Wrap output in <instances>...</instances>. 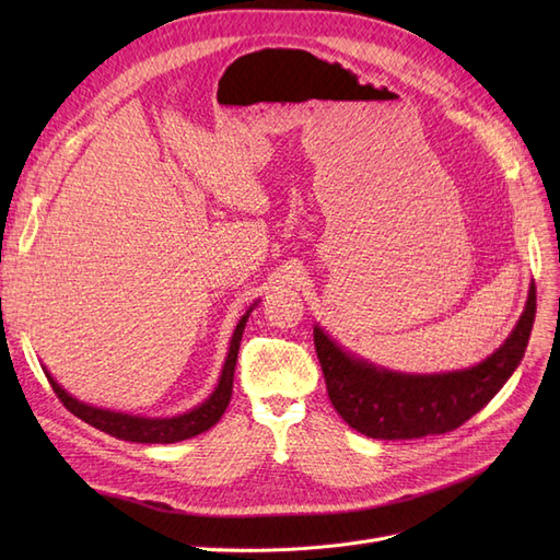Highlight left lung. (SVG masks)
I'll list each match as a JSON object with an SVG mask.
<instances>
[{
    "label": "left lung",
    "instance_id": "1",
    "mask_svg": "<svg viewBox=\"0 0 560 560\" xmlns=\"http://www.w3.org/2000/svg\"><path fill=\"white\" fill-rule=\"evenodd\" d=\"M535 308L533 284L518 325L504 346L479 366L442 376H404L376 369L350 358L315 327L317 360L336 413L371 439H418L460 428L514 374L528 346Z\"/></svg>",
    "mask_w": 560,
    "mask_h": 560
}]
</instances>
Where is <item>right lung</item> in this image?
<instances>
[{"label":"right lung","instance_id":"obj_1","mask_svg":"<svg viewBox=\"0 0 560 560\" xmlns=\"http://www.w3.org/2000/svg\"><path fill=\"white\" fill-rule=\"evenodd\" d=\"M245 322L247 315L238 322V327L233 331L231 338V348H229V358L222 371V378H219V385L214 387V393L210 395L208 401H202L196 406L194 411L175 416V418H140V416H128V413H114L105 409H95V406H89L83 401H77L70 397L65 389L48 376L50 387L62 401V406L77 418H81L89 425L103 430L116 439H126V442H138V444H175L182 442V439L196 436L200 432L210 430L214 422L224 416L226 406L231 401L233 393V371L235 362H238V350H241V338L245 331Z\"/></svg>","mask_w":560,"mask_h":560}]
</instances>
